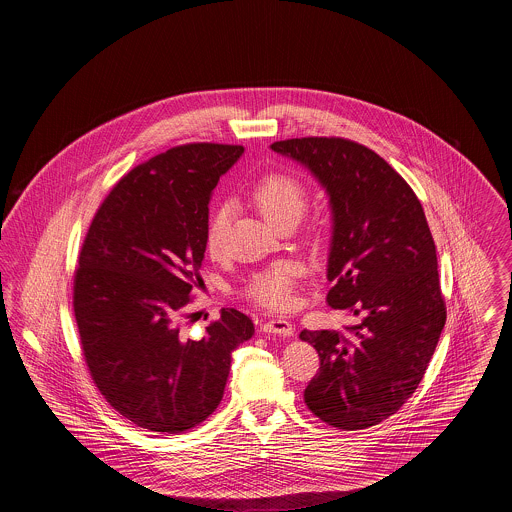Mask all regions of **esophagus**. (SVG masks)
<instances>
[{
  "mask_svg": "<svg viewBox=\"0 0 512 512\" xmlns=\"http://www.w3.org/2000/svg\"><path fill=\"white\" fill-rule=\"evenodd\" d=\"M263 332L290 338V336H293V326L288 320H284V318H272V320H267V322L263 324Z\"/></svg>",
  "mask_w": 512,
  "mask_h": 512,
  "instance_id": "esophagus-1",
  "label": "esophagus"
}]
</instances>
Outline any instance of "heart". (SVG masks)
<instances>
[{
	"instance_id": "heart-1",
	"label": "heart",
	"mask_w": 512,
	"mask_h": 512,
	"mask_svg": "<svg viewBox=\"0 0 512 512\" xmlns=\"http://www.w3.org/2000/svg\"><path fill=\"white\" fill-rule=\"evenodd\" d=\"M251 199L261 215L276 226L284 220L297 222L303 217L309 205V190L299 178L290 174H268L255 184ZM228 226L230 205L219 203L211 211L205 228V245L213 257H219L224 251ZM303 272L305 268L297 261H278L249 278L247 295L265 307L284 311L292 305L293 288Z\"/></svg>"
}]
</instances>
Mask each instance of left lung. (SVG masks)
Returning a JSON list of instances; mask_svg holds the SVG:
<instances>
[{
	"label": "left lung",
	"instance_id": "left-lung-1",
	"mask_svg": "<svg viewBox=\"0 0 512 512\" xmlns=\"http://www.w3.org/2000/svg\"><path fill=\"white\" fill-rule=\"evenodd\" d=\"M318 180L332 211L326 301L349 311L343 330H303L320 368L307 407L338 430H365L418 388L445 326L438 255L422 205L372 149L343 138L274 142Z\"/></svg>",
	"mask_w": 512,
	"mask_h": 512
}]
</instances>
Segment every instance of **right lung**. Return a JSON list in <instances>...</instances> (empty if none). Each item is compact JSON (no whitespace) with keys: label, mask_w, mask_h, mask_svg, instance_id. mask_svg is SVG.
<instances>
[{"label":"right lung","mask_w":512,"mask_h":512,"mask_svg":"<svg viewBox=\"0 0 512 512\" xmlns=\"http://www.w3.org/2000/svg\"><path fill=\"white\" fill-rule=\"evenodd\" d=\"M242 146L188 144L122 176L90 224L74 272L82 353L105 401L149 432L180 434L215 413L232 353L255 332L222 309L203 338L178 315L201 286L209 201Z\"/></svg>","instance_id":"right-lung-1"}]
</instances>
